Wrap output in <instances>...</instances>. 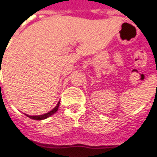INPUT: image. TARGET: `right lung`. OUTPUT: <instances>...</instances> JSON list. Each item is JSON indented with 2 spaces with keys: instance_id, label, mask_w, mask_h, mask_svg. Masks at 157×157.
<instances>
[{
  "instance_id": "add662e5",
  "label": "right lung",
  "mask_w": 157,
  "mask_h": 157,
  "mask_svg": "<svg viewBox=\"0 0 157 157\" xmlns=\"http://www.w3.org/2000/svg\"><path fill=\"white\" fill-rule=\"evenodd\" d=\"M59 104H60V101H59L58 103H57V105L53 109H52L51 111H49V112H48V113L44 114V115H40V116H28V117H30V118H32V119H34V120H42V119H45V118H48V117H50L52 116L54 113H56L57 110H58V107Z\"/></svg>"
}]
</instances>
